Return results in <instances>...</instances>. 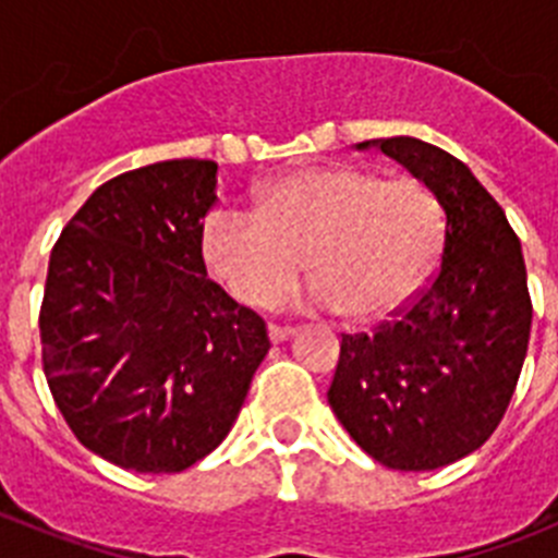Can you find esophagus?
Returning <instances> with one entry per match:
<instances>
[{
    "label": "esophagus",
    "instance_id": "obj_1",
    "mask_svg": "<svg viewBox=\"0 0 558 558\" xmlns=\"http://www.w3.org/2000/svg\"><path fill=\"white\" fill-rule=\"evenodd\" d=\"M293 335H295V329H290V327H276V324H270L268 327L270 343H282V340L293 338Z\"/></svg>",
    "mask_w": 558,
    "mask_h": 558
}]
</instances>
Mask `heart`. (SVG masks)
Wrapping results in <instances>:
<instances>
[{"instance_id": "1", "label": "heart", "mask_w": 558, "mask_h": 558, "mask_svg": "<svg viewBox=\"0 0 558 558\" xmlns=\"http://www.w3.org/2000/svg\"><path fill=\"white\" fill-rule=\"evenodd\" d=\"M445 240V211L416 179H379L357 167H313L276 179L256 215L215 209L204 259L234 299L276 304L302 270L310 302L352 322H379L427 282Z\"/></svg>"}]
</instances>
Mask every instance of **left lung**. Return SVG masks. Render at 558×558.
I'll list each match as a JSON object with an SVG mask.
<instances>
[{"instance_id":"obj_1","label":"left lung","mask_w":558,"mask_h":558,"mask_svg":"<svg viewBox=\"0 0 558 558\" xmlns=\"http://www.w3.org/2000/svg\"><path fill=\"white\" fill-rule=\"evenodd\" d=\"M408 167L445 209L441 265L377 332L343 335L327 399L374 461L425 472L497 430L529 352L531 295L520 240L456 156L413 136L360 142Z\"/></svg>"}]
</instances>
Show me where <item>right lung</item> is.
<instances>
[{"label":"right lung","instance_id":"right-lung-1","mask_svg":"<svg viewBox=\"0 0 558 558\" xmlns=\"http://www.w3.org/2000/svg\"><path fill=\"white\" fill-rule=\"evenodd\" d=\"M218 165L172 159L92 192L49 256L41 360L86 450L131 472H181L229 436L270 349L254 310L206 279Z\"/></svg>","mask_w":558,"mask_h":558}]
</instances>
